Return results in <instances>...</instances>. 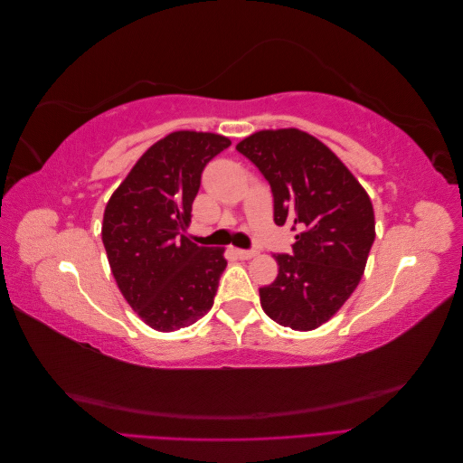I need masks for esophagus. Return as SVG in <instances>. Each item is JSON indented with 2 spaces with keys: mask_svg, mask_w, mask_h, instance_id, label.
<instances>
[{
  "mask_svg": "<svg viewBox=\"0 0 463 463\" xmlns=\"http://www.w3.org/2000/svg\"><path fill=\"white\" fill-rule=\"evenodd\" d=\"M235 255L240 259H253V257H257V250L255 249H235Z\"/></svg>",
  "mask_w": 463,
  "mask_h": 463,
  "instance_id": "obj_1",
  "label": "esophagus"
}]
</instances>
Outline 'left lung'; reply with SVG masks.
Returning <instances> with one entry per match:
<instances>
[{"instance_id": "8db88e82", "label": "left lung", "mask_w": 463, "mask_h": 463, "mask_svg": "<svg viewBox=\"0 0 463 463\" xmlns=\"http://www.w3.org/2000/svg\"><path fill=\"white\" fill-rule=\"evenodd\" d=\"M269 181L276 226L298 232L278 276L259 289L264 313L291 330H315L352 296L374 241L369 194L340 158L299 129L259 131L235 146Z\"/></svg>"}]
</instances>
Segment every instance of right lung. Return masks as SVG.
Listing matches in <instances>:
<instances>
[{
	"instance_id": "1",
	"label": "right lung",
	"mask_w": 463,
	"mask_h": 463,
	"mask_svg": "<svg viewBox=\"0 0 463 463\" xmlns=\"http://www.w3.org/2000/svg\"><path fill=\"white\" fill-rule=\"evenodd\" d=\"M214 133L175 131L152 145L106 204L102 241L123 298L148 326H191L214 303L228 260L187 240L206 164L230 146Z\"/></svg>"
}]
</instances>
